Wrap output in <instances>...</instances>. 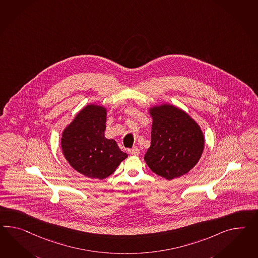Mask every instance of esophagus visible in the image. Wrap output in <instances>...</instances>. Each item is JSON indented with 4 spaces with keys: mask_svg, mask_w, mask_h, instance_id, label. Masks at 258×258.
<instances>
[{
    "mask_svg": "<svg viewBox=\"0 0 258 258\" xmlns=\"http://www.w3.org/2000/svg\"><path fill=\"white\" fill-rule=\"evenodd\" d=\"M128 152L130 154H132V155H139V153H140V151H139L138 147H133V148L128 150Z\"/></svg>",
    "mask_w": 258,
    "mask_h": 258,
    "instance_id": "obj_1",
    "label": "esophagus"
}]
</instances>
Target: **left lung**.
<instances>
[{"instance_id":"8db88e82","label":"left lung","mask_w":258,"mask_h":258,"mask_svg":"<svg viewBox=\"0 0 258 258\" xmlns=\"http://www.w3.org/2000/svg\"><path fill=\"white\" fill-rule=\"evenodd\" d=\"M152 143L144 160L152 172L166 179L178 178L197 165L204 150V136L191 117L171 105L154 106Z\"/></svg>"}]
</instances>
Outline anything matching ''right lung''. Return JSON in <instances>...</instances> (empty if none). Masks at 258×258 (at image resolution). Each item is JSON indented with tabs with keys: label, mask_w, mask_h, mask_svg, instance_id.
Listing matches in <instances>:
<instances>
[{
	"label": "right lung",
	"mask_w": 258,
	"mask_h": 258,
	"mask_svg": "<svg viewBox=\"0 0 258 258\" xmlns=\"http://www.w3.org/2000/svg\"><path fill=\"white\" fill-rule=\"evenodd\" d=\"M106 120L105 107L88 105L62 133L60 143L64 157L88 178H107L127 157L114 139L105 138Z\"/></svg>",
	"instance_id": "obj_1"
}]
</instances>
